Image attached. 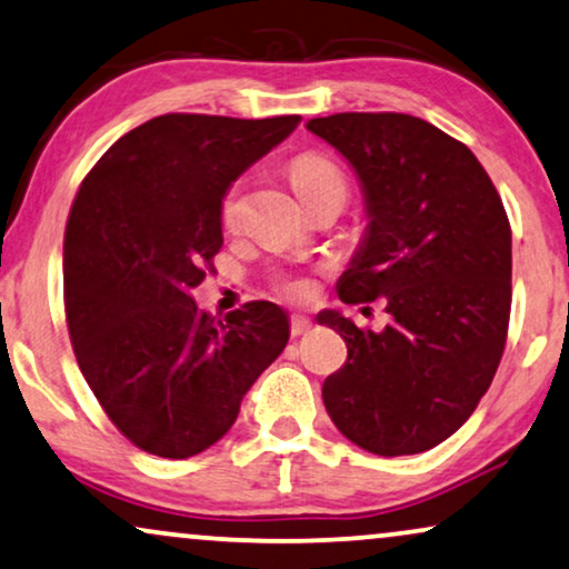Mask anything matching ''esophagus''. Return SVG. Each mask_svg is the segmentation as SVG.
Wrapping results in <instances>:
<instances>
[{
  "label": "esophagus",
  "instance_id": "34e87169",
  "mask_svg": "<svg viewBox=\"0 0 569 569\" xmlns=\"http://www.w3.org/2000/svg\"><path fill=\"white\" fill-rule=\"evenodd\" d=\"M310 323L306 316H292V321H290V333L292 337H302V333H308L310 331Z\"/></svg>",
  "mask_w": 569,
  "mask_h": 569
}]
</instances>
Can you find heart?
Segmentation results:
<instances>
[{"label": "heart", "instance_id": "1", "mask_svg": "<svg viewBox=\"0 0 569 569\" xmlns=\"http://www.w3.org/2000/svg\"><path fill=\"white\" fill-rule=\"evenodd\" d=\"M295 193L302 204L310 207L323 199L347 201V178L341 168L331 158L321 152H302L287 166ZM240 207H243V183L236 181L224 189L220 199V222L224 230H232L240 220ZM277 290L290 300H308L313 295V284L300 277H279Z\"/></svg>", "mask_w": 569, "mask_h": 569}]
</instances>
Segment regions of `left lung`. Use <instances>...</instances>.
Here are the masks:
<instances>
[{
	"instance_id": "obj_1",
	"label": "left lung",
	"mask_w": 569,
	"mask_h": 569,
	"mask_svg": "<svg viewBox=\"0 0 569 569\" xmlns=\"http://www.w3.org/2000/svg\"><path fill=\"white\" fill-rule=\"evenodd\" d=\"M306 127L355 168L368 230L339 277L347 306L386 300L383 331L337 310L347 362L326 378L339 432L376 456L425 453L473 415L510 321L512 238L487 170L458 139L407 113H333Z\"/></svg>"
}]
</instances>
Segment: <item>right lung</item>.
Wrapping results in <instances>:
<instances>
[{
    "label": "right lung",
    "instance_id": "add662e5",
    "mask_svg": "<svg viewBox=\"0 0 569 569\" xmlns=\"http://www.w3.org/2000/svg\"><path fill=\"white\" fill-rule=\"evenodd\" d=\"M298 123L158 116L108 147L77 191L64 232L69 339L108 419L147 453L214 446L290 339L274 302L217 321L191 290L222 248L224 189Z\"/></svg>",
    "mask_w": 569,
    "mask_h": 569
}]
</instances>
